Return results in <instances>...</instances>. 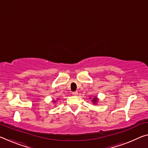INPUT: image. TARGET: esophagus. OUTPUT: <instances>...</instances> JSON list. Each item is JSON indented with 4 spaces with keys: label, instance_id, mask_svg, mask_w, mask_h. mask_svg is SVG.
Listing matches in <instances>:
<instances>
[{
    "label": "esophagus",
    "instance_id": "34e87169",
    "mask_svg": "<svg viewBox=\"0 0 148 148\" xmlns=\"http://www.w3.org/2000/svg\"><path fill=\"white\" fill-rule=\"evenodd\" d=\"M72 95H74V96H76V95L78 93H77V91H74V92H72Z\"/></svg>",
    "mask_w": 148,
    "mask_h": 148
}]
</instances>
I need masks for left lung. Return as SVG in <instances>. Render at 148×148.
Instances as JSON below:
<instances>
[{"mask_svg": "<svg viewBox=\"0 0 148 148\" xmlns=\"http://www.w3.org/2000/svg\"><path fill=\"white\" fill-rule=\"evenodd\" d=\"M92 102H94V103H95V102H96L97 101V97H95V98H94V99L93 100H92Z\"/></svg>", "mask_w": 148, "mask_h": 148, "instance_id": "left-lung-1", "label": "left lung"}]
</instances>
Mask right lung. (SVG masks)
I'll use <instances>...</instances> for the list:
<instances>
[{"instance_id": "obj_1", "label": "right lung", "mask_w": 148, "mask_h": 148, "mask_svg": "<svg viewBox=\"0 0 148 148\" xmlns=\"http://www.w3.org/2000/svg\"><path fill=\"white\" fill-rule=\"evenodd\" d=\"M56 102V101H53V102Z\"/></svg>"}]
</instances>
